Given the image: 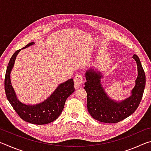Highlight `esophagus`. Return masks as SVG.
Here are the masks:
<instances>
[{"label":"esophagus","mask_w":151,"mask_h":151,"mask_svg":"<svg viewBox=\"0 0 151 151\" xmlns=\"http://www.w3.org/2000/svg\"><path fill=\"white\" fill-rule=\"evenodd\" d=\"M74 83H75V87H79L83 83V78L81 74H77L74 78Z\"/></svg>","instance_id":"obj_1"}]
</instances>
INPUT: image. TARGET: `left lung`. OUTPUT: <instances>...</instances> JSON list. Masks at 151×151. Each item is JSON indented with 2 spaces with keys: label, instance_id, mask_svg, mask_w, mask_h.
Segmentation results:
<instances>
[{
  "label": "left lung",
  "instance_id": "8db88e82",
  "mask_svg": "<svg viewBox=\"0 0 151 151\" xmlns=\"http://www.w3.org/2000/svg\"><path fill=\"white\" fill-rule=\"evenodd\" d=\"M132 58L136 60L139 73L136 85L132 91V96L121 103H116L107 96L101 85L100 73L91 69L86 73V106L91 116L96 121L116 123L131 115L139 106L144 93L146 77L139 58L136 55Z\"/></svg>",
  "mask_w": 151,
  "mask_h": 151
}]
</instances>
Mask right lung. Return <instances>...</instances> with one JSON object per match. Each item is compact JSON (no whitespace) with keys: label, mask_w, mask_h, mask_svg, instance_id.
Returning <instances> with one entry per match:
<instances>
[{"label":"right lung","mask_w":151,"mask_h":151,"mask_svg":"<svg viewBox=\"0 0 151 151\" xmlns=\"http://www.w3.org/2000/svg\"><path fill=\"white\" fill-rule=\"evenodd\" d=\"M35 44L30 42L23 48ZM17 50L10 59L4 78V90L6 98L19 116L23 121L35 124H46L52 122L62 112L65 102L68 96L75 91L73 79H69L58 86L56 91L45 101L37 105H27L17 100L10 79L11 71L13 67L17 55L20 52Z\"/></svg>","instance_id":"add662e5"}]
</instances>
